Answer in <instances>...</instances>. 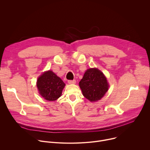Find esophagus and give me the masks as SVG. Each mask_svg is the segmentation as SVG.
Returning a JSON list of instances; mask_svg holds the SVG:
<instances>
[{
	"label": "esophagus",
	"mask_w": 150,
	"mask_h": 150,
	"mask_svg": "<svg viewBox=\"0 0 150 150\" xmlns=\"http://www.w3.org/2000/svg\"><path fill=\"white\" fill-rule=\"evenodd\" d=\"M76 83V81L75 79L74 80H69L68 81V83H69V84H75Z\"/></svg>",
	"instance_id": "esophagus-1"
}]
</instances>
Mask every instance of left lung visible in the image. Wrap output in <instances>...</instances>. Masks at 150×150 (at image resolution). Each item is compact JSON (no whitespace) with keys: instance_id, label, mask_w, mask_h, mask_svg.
<instances>
[{"instance_id":"1","label":"left lung","mask_w":150,"mask_h":150,"mask_svg":"<svg viewBox=\"0 0 150 150\" xmlns=\"http://www.w3.org/2000/svg\"><path fill=\"white\" fill-rule=\"evenodd\" d=\"M79 86L83 96L90 102L100 100L109 88L106 76L97 68L87 69Z\"/></svg>"}]
</instances>
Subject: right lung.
<instances>
[{
	"label": "right lung",
	"instance_id": "obj_1",
	"mask_svg": "<svg viewBox=\"0 0 150 150\" xmlns=\"http://www.w3.org/2000/svg\"><path fill=\"white\" fill-rule=\"evenodd\" d=\"M36 86L42 97L48 101H54L61 96L65 84L52 71H48L38 78Z\"/></svg>",
	"mask_w": 150,
	"mask_h": 150
}]
</instances>
